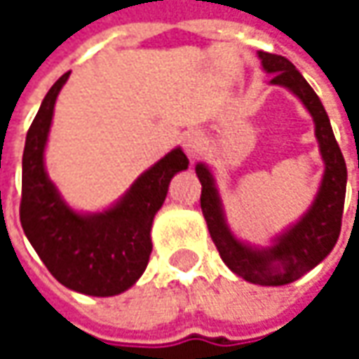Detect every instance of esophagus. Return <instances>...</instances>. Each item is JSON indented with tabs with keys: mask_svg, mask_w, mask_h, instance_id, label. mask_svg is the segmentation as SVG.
<instances>
[{
	"mask_svg": "<svg viewBox=\"0 0 359 359\" xmlns=\"http://www.w3.org/2000/svg\"><path fill=\"white\" fill-rule=\"evenodd\" d=\"M203 144H205V137H203L201 131H187L184 135V149H186L189 158H196L201 151Z\"/></svg>",
	"mask_w": 359,
	"mask_h": 359,
	"instance_id": "1",
	"label": "esophagus"
}]
</instances>
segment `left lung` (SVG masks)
Here are the masks:
<instances>
[{
    "instance_id": "obj_1",
    "label": "left lung",
    "mask_w": 359,
    "mask_h": 359,
    "mask_svg": "<svg viewBox=\"0 0 359 359\" xmlns=\"http://www.w3.org/2000/svg\"><path fill=\"white\" fill-rule=\"evenodd\" d=\"M257 57L262 60L264 72L271 76L269 83L292 91L313 119L316 140L324 161V175L316 198L299 219L282 233H276L268 245H254L240 240L228 226L222 196L210 165L200 161L196 173L201 184V212L224 264L245 282L285 285L299 280L334 250L341 229L348 170L324 105L296 65L282 55L266 51H257Z\"/></svg>"
}]
</instances>
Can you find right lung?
<instances>
[{
    "label": "right lung",
    "instance_id": "add662e5",
    "mask_svg": "<svg viewBox=\"0 0 359 359\" xmlns=\"http://www.w3.org/2000/svg\"><path fill=\"white\" fill-rule=\"evenodd\" d=\"M72 72L48 91L25 137L20 219L29 243L65 287L86 296L123 294L142 278L151 254V224L175 173L189 165L182 147L145 170L102 212H77L63 200L46 170L53 107Z\"/></svg>",
    "mask_w": 359,
    "mask_h": 359
}]
</instances>
